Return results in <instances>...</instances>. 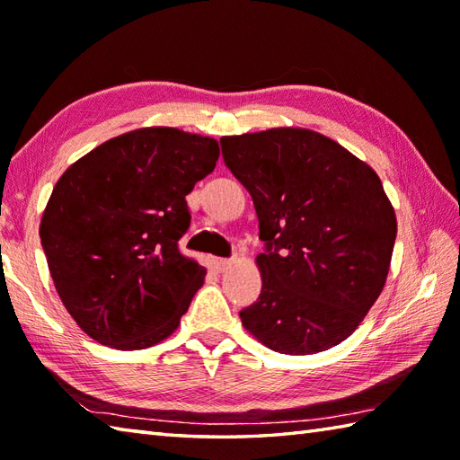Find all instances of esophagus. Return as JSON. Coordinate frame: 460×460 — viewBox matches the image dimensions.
Returning a JSON list of instances; mask_svg holds the SVG:
<instances>
[{
  "label": "esophagus",
  "instance_id": "esophagus-1",
  "mask_svg": "<svg viewBox=\"0 0 460 460\" xmlns=\"http://www.w3.org/2000/svg\"><path fill=\"white\" fill-rule=\"evenodd\" d=\"M233 267V261L231 259H215V269L217 270H227Z\"/></svg>",
  "mask_w": 460,
  "mask_h": 460
}]
</instances>
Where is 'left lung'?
<instances>
[{
	"label": "left lung",
	"instance_id": "obj_1",
	"mask_svg": "<svg viewBox=\"0 0 460 460\" xmlns=\"http://www.w3.org/2000/svg\"><path fill=\"white\" fill-rule=\"evenodd\" d=\"M223 158L251 193L262 290L241 310L261 344L318 354L354 334L385 287L397 219L379 175L308 128L223 136Z\"/></svg>",
	"mask_w": 460,
	"mask_h": 460
}]
</instances>
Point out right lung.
Masks as SVG:
<instances>
[{
	"mask_svg": "<svg viewBox=\"0 0 460 460\" xmlns=\"http://www.w3.org/2000/svg\"><path fill=\"white\" fill-rule=\"evenodd\" d=\"M217 160L215 138L150 126L96 146L58 178L39 237L84 334L142 349L178 330L208 272L178 249L191 221L185 195Z\"/></svg>",
	"mask_w": 460,
	"mask_h": 460,
	"instance_id": "1",
	"label": "right lung"
}]
</instances>
